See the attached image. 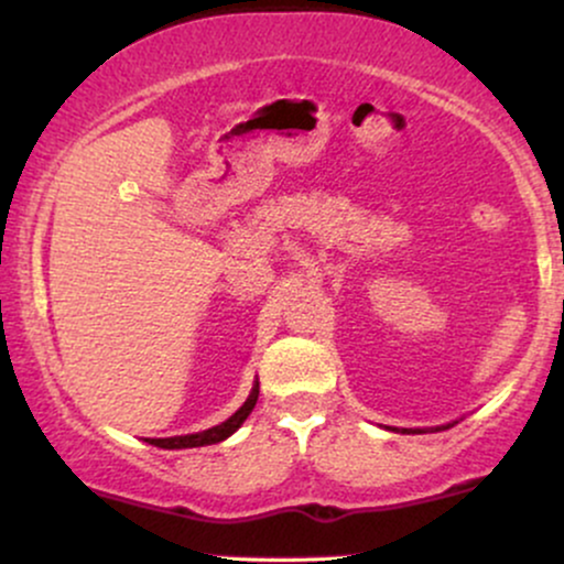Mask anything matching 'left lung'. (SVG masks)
<instances>
[{
    "label": "left lung",
    "instance_id": "obj_1",
    "mask_svg": "<svg viewBox=\"0 0 564 564\" xmlns=\"http://www.w3.org/2000/svg\"><path fill=\"white\" fill-rule=\"evenodd\" d=\"M437 430H448V426H437ZM403 432H408V430H403ZM413 432H416V430H413Z\"/></svg>",
    "mask_w": 564,
    "mask_h": 564
}]
</instances>
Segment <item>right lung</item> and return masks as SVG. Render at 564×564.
Wrapping results in <instances>:
<instances>
[{
  "label": "right lung",
  "instance_id": "obj_1",
  "mask_svg": "<svg viewBox=\"0 0 564 564\" xmlns=\"http://www.w3.org/2000/svg\"><path fill=\"white\" fill-rule=\"evenodd\" d=\"M257 398H260V384L251 387V394L246 398V403L238 408L236 413L228 419V422L212 426V430H204V432H196V435H174V437H145V443L156 445V448H166V451H180V448H200V445H215V443H223V440H228L232 432L238 430L246 422V416H249L251 411H254L257 405Z\"/></svg>",
  "mask_w": 564,
  "mask_h": 564
}]
</instances>
